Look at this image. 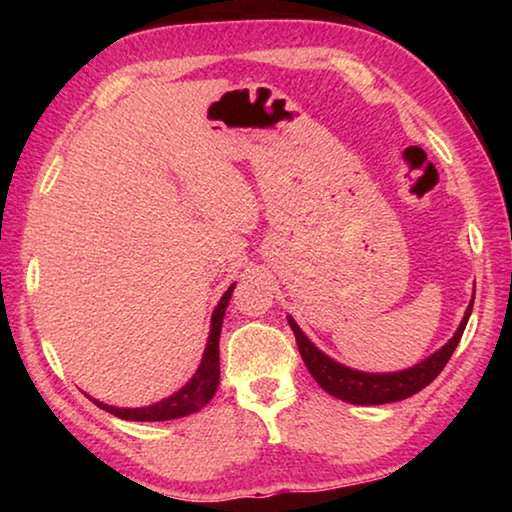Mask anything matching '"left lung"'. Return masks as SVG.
<instances>
[{
	"instance_id": "left-lung-1",
	"label": "left lung",
	"mask_w": 512,
	"mask_h": 512,
	"mask_svg": "<svg viewBox=\"0 0 512 512\" xmlns=\"http://www.w3.org/2000/svg\"><path fill=\"white\" fill-rule=\"evenodd\" d=\"M472 305H474V296L470 305H467L461 325H458L454 336L443 345V348L429 354L427 359L415 363V366L397 370V372H363V370H354L350 366H343V363L327 357L323 350H318L316 345L307 339V334L298 327L296 320L291 316L287 318L293 334H296L300 357L305 361L311 377L318 381V386L329 395L339 397L343 402L368 406V404L400 402V400H406V397L420 393L424 386H429L431 381L440 375V370L447 366L449 357H452L458 341H461L467 320H470V314H472Z\"/></svg>"
}]
</instances>
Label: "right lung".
<instances>
[{"label": "right lung", "mask_w": 512, "mask_h": 512, "mask_svg": "<svg viewBox=\"0 0 512 512\" xmlns=\"http://www.w3.org/2000/svg\"><path fill=\"white\" fill-rule=\"evenodd\" d=\"M232 291H235V284L223 293L219 305L212 311V320H210V336H207V345L201 359V366L196 368L194 377L187 381V384L180 388L164 400L149 404V406H140V409H119V406H110L103 404L99 400H90L99 406V409L108 411L112 415H117L121 420H133V422H162V420H176V418H185V415H192L196 411H201L203 406L212 400L216 388H219V339H221V327H223V316H225V307H228Z\"/></svg>", "instance_id": "add662e5"}]
</instances>
